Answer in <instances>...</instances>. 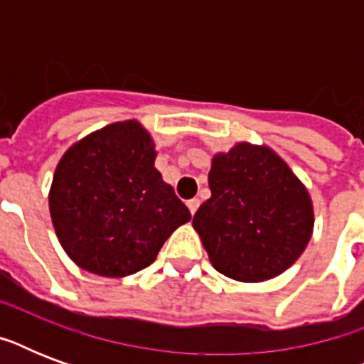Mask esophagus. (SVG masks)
<instances>
[{"label": "esophagus", "instance_id": "34e87169", "mask_svg": "<svg viewBox=\"0 0 364 364\" xmlns=\"http://www.w3.org/2000/svg\"><path fill=\"white\" fill-rule=\"evenodd\" d=\"M198 205H200V200L198 198L188 200L187 208H188V211H191V215H194V213H196V210H198Z\"/></svg>", "mask_w": 364, "mask_h": 364}]
</instances>
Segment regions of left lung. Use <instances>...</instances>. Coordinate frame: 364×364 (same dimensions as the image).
Wrapping results in <instances>:
<instances>
[{
  "label": "left lung",
  "mask_w": 364,
  "mask_h": 364,
  "mask_svg": "<svg viewBox=\"0 0 364 364\" xmlns=\"http://www.w3.org/2000/svg\"><path fill=\"white\" fill-rule=\"evenodd\" d=\"M208 183L211 196L193 227L217 272L257 283L296 262L314 232V204L276 151L236 143L211 159Z\"/></svg>",
  "instance_id": "obj_1"
}]
</instances>
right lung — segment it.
<instances>
[{"mask_svg": "<svg viewBox=\"0 0 364 364\" xmlns=\"http://www.w3.org/2000/svg\"><path fill=\"white\" fill-rule=\"evenodd\" d=\"M154 159L153 137L137 121L104 126L60 159L48 210L60 245L82 270L105 277L136 274L191 221Z\"/></svg>", "mask_w": 364, "mask_h": 364, "instance_id": "right-lung-1", "label": "right lung"}]
</instances>
